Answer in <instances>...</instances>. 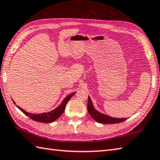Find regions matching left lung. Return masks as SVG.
Returning a JSON list of instances; mask_svg holds the SVG:
<instances>
[{
  "mask_svg": "<svg viewBox=\"0 0 160 160\" xmlns=\"http://www.w3.org/2000/svg\"><path fill=\"white\" fill-rule=\"evenodd\" d=\"M87 108L88 112L91 115V116L94 119L96 122H99V123H103V124H117L120 123L127 120V118H115L111 117L109 115H107L106 114H103L100 113L98 111L96 110L94 108L93 104L92 103L90 97L88 98V104H87Z\"/></svg>",
  "mask_w": 160,
  "mask_h": 160,
  "instance_id": "8db88e82",
  "label": "left lung"
}]
</instances>
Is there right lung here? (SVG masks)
Here are the masks:
<instances>
[{
  "label": "right lung",
  "mask_w": 160,
  "mask_h": 160,
  "mask_svg": "<svg viewBox=\"0 0 160 160\" xmlns=\"http://www.w3.org/2000/svg\"><path fill=\"white\" fill-rule=\"evenodd\" d=\"M74 94L75 93H72L70 95H69V96H67L65 98H64L63 101L62 102V103H61L58 107H56L55 109L48 112V113H39V114L31 113L22 109V108H20L18 106H17V107H18L24 114H25L27 116L29 117L33 120L39 122L49 123V122H52L53 121H55L56 120H57V119L62 114L64 109H65V107L68 102V101L71 99V98L72 97ZM13 103L16 104L14 101L13 100Z\"/></svg>",
  "instance_id": "1"
}]
</instances>
